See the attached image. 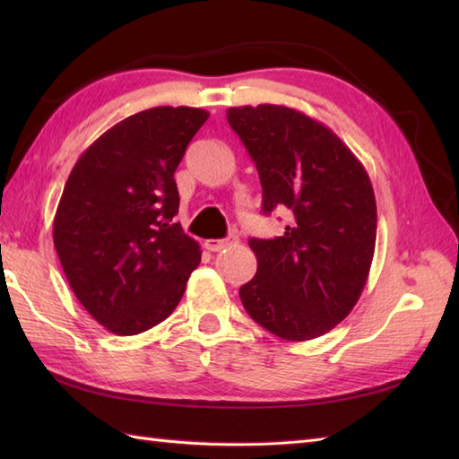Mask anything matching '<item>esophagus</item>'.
Listing matches in <instances>:
<instances>
[{
    "label": "esophagus",
    "mask_w": 459,
    "mask_h": 459,
    "mask_svg": "<svg viewBox=\"0 0 459 459\" xmlns=\"http://www.w3.org/2000/svg\"><path fill=\"white\" fill-rule=\"evenodd\" d=\"M232 242H237V237H229V238H209L204 240V248L211 252H219L222 248H227Z\"/></svg>",
    "instance_id": "esophagus-1"
}]
</instances>
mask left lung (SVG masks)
<instances>
[{"label": "left lung", "instance_id": "obj_1", "mask_svg": "<svg viewBox=\"0 0 459 459\" xmlns=\"http://www.w3.org/2000/svg\"><path fill=\"white\" fill-rule=\"evenodd\" d=\"M262 183V212L286 207L281 237L250 238L248 316L286 341L321 337L355 307L377 240V201L355 153L325 124L280 104L227 110Z\"/></svg>", "mask_w": 459, "mask_h": 459}]
</instances>
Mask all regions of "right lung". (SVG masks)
<instances>
[{
  "mask_svg": "<svg viewBox=\"0 0 459 459\" xmlns=\"http://www.w3.org/2000/svg\"><path fill=\"white\" fill-rule=\"evenodd\" d=\"M209 112L158 106L112 126L74 163L53 221V242L82 307L116 335L168 319L201 247L173 217L175 169Z\"/></svg>",
  "mask_w": 459,
  "mask_h": 459,
  "instance_id": "obj_1",
  "label": "right lung"
}]
</instances>
